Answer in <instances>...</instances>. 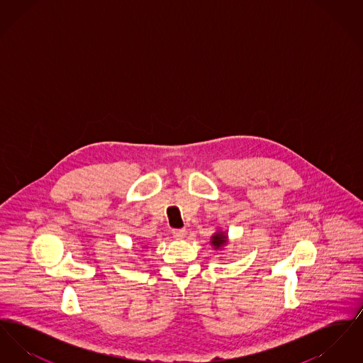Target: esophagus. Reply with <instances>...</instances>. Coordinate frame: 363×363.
I'll return each mask as SVG.
<instances>
[{
  "instance_id": "1",
  "label": "esophagus",
  "mask_w": 363,
  "mask_h": 363,
  "mask_svg": "<svg viewBox=\"0 0 363 363\" xmlns=\"http://www.w3.org/2000/svg\"><path fill=\"white\" fill-rule=\"evenodd\" d=\"M185 235H186L185 228H175V230H173V237L175 240H184Z\"/></svg>"
}]
</instances>
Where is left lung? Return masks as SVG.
<instances>
[{
  "label": "left lung",
  "instance_id": "left-lung-1",
  "mask_svg": "<svg viewBox=\"0 0 363 363\" xmlns=\"http://www.w3.org/2000/svg\"><path fill=\"white\" fill-rule=\"evenodd\" d=\"M228 243V237H227V234H225V231H220V230H218L212 237H211V245L213 246V249L215 250H222V249H225V245Z\"/></svg>",
  "mask_w": 363,
  "mask_h": 363
}]
</instances>
